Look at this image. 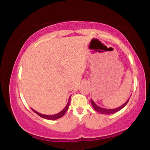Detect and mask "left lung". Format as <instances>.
<instances>
[{"mask_svg": "<svg viewBox=\"0 0 150 150\" xmlns=\"http://www.w3.org/2000/svg\"><path fill=\"white\" fill-rule=\"evenodd\" d=\"M129 99H130V98H129ZM129 99H128V100H127L126 102H125V103L122 104V105L120 106V107H117V108H115V109H105V108H103V107H99V106H98L97 104H95V102H93L92 99H91V104H92V106H93V109H94V110H96V112L101 113V114L111 115V114H114V113L117 112H118L119 110H120L121 109L123 108V107H125V106L127 104V103L128 102V101H129Z\"/></svg>", "mask_w": 150, "mask_h": 150, "instance_id": "1", "label": "left lung"}]
</instances>
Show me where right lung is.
<instances>
[{"mask_svg": "<svg viewBox=\"0 0 150 150\" xmlns=\"http://www.w3.org/2000/svg\"><path fill=\"white\" fill-rule=\"evenodd\" d=\"M69 102H70V97L69 98V100H68V102L67 104L66 107H64V109H63L60 112L57 113V114H55V115H43V114H41V113H39L38 112H36L35 110H34L33 109H32L33 110V111L34 112H35L36 114L38 115L39 116H40L41 117H43V118H45V119H47V120H57V119L60 118V117H62L63 115H64V114H65V112L67 111L68 108H69Z\"/></svg>", "mask_w": 150, "mask_h": 150, "instance_id": "1", "label": "right lung"}]
</instances>
